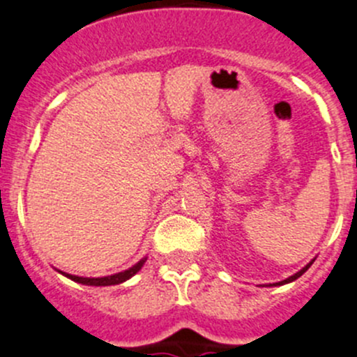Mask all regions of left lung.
Instances as JSON below:
<instances>
[{
	"label": "left lung",
	"mask_w": 357,
	"mask_h": 357,
	"mask_svg": "<svg viewBox=\"0 0 357 357\" xmlns=\"http://www.w3.org/2000/svg\"><path fill=\"white\" fill-rule=\"evenodd\" d=\"M312 263H314V259H312V261H309V263H307V265L303 266L302 271H298V272H296V274L289 275V278H288V279H284V281H281V282H274V284H268V286H282V284H288V282H293V281H296V279H298L300 275H303V274H305L307 271H309V268H310V265H312Z\"/></svg>",
	"instance_id": "1"
}]
</instances>
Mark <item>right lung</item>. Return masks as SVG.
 <instances>
[{
  "mask_svg": "<svg viewBox=\"0 0 357 357\" xmlns=\"http://www.w3.org/2000/svg\"><path fill=\"white\" fill-rule=\"evenodd\" d=\"M144 261H146V258L139 259L136 265H132L130 268H127V271L119 272V274H113V275H106V278H79V275L66 274V272H61V271L59 272H61L62 275H66L68 279H71V281L79 282V284H85V286H115V284H122V282L129 281L132 275H136L137 272L141 271V266L144 265Z\"/></svg>",
  "mask_w": 357,
  "mask_h": 357,
  "instance_id": "right-lung-1",
  "label": "right lung"
}]
</instances>
